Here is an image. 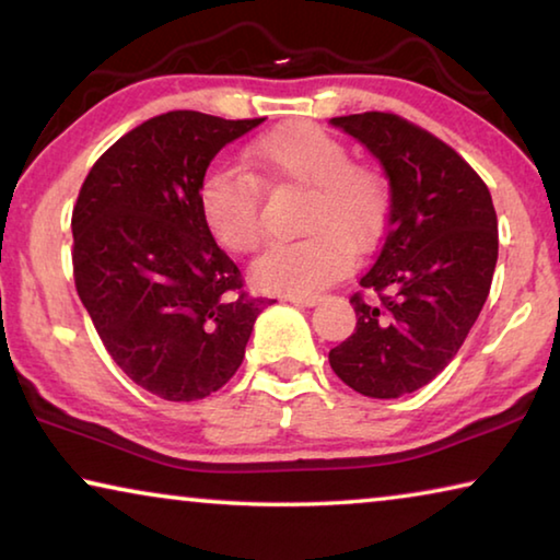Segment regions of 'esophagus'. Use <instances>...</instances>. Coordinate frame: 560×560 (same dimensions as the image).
Returning <instances> with one entry per match:
<instances>
[{"label":"esophagus","mask_w":560,"mask_h":560,"mask_svg":"<svg viewBox=\"0 0 560 560\" xmlns=\"http://www.w3.org/2000/svg\"><path fill=\"white\" fill-rule=\"evenodd\" d=\"M289 301L293 303V306H306V308H311V306H316V303L320 301L318 296H289Z\"/></svg>","instance_id":"obj_1"}]
</instances>
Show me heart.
I'll use <instances>...</instances> for the list:
<instances>
[{
  "label": "heart",
  "mask_w": 560,
  "mask_h": 560,
  "mask_svg": "<svg viewBox=\"0 0 560 560\" xmlns=\"http://www.w3.org/2000/svg\"><path fill=\"white\" fill-rule=\"evenodd\" d=\"M254 173L306 187L299 242L277 244L254 264L257 287L289 296H314L350 267V252L373 249L390 217V187L381 170L350 160L346 143L308 120L261 136L246 153ZM207 230L232 254H252L264 242L259 187L249 175L214 170L197 192Z\"/></svg>",
  "instance_id": "b5f03b06"
}]
</instances>
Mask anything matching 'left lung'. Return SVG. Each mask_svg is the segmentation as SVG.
Here are the masks:
<instances>
[{
	"instance_id": "obj_1",
	"label": "left lung",
	"mask_w": 560,
	"mask_h": 560,
	"mask_svg": "<svg viewBox=\"0 0 560 560\" xmlns=\"http://www.w3.org/2000/svg\"><path fill=\"white\" fill-rule=\"evenodd\" d=\"M381 160L390 217L350 296L358 324L330 348L334 373L365 397L420 390L457 355L485 306L499 257L489 187L457 150L395 113L330 118Z\"/></svg>"
}]
</instances>
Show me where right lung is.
<instances>
[{
	"instance_id": "obj_1",
	"label": "right lung",
	"mask_w": 560,
	"mask_h": 560,
	"mask_svg": "<svg viewBox=\"0 0 560 560\" xmlns=\"http://www.w3.org/2000/svg\"><path fill=\"white\" fill-rule=\"evenodd\" d=\"M261 120L150 118L96 160L75 200V291L116 365L163 400H202L230 383L271 303L242 289L197 205L212 158Z\"/></svg>"
}]
</instances>
